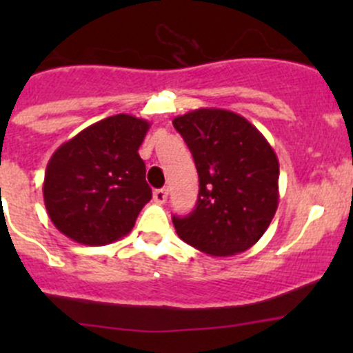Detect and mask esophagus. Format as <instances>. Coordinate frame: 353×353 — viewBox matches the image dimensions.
Masks as SVG:
<instances>
[{
  "instance_id": "1",
  "label": "esophagus",
  "mask_w": 353,
  "mask_h": 353,
  "mask_svg": "<svg viewBox=\"0 0 353 353\" xmlns=\"http://www.w3.org/2000/svg\"><path fill=\"white\" fill-rule=\"evenodd\" d=\"M167 194H169V191H167L165 188H160V190L154 191V199L157 203H160V205H162V203L167 201Z\"/></svg>"
}]
</instances>
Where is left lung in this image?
<instances>
[{"instance_id":"1","label":"left lung","mask_w":353,"mask_h":353,"mask_svg":"<svg viewBox=\"0 0 353 353\" xmlns=\"http://www.w3.org/2000/svg\"><path fill=\"white\" fill-rule=\"evenodd\" d=\"M199 177L196 208L172 216L181 239L212 256L254 245L279 208V159L265 137L232 110L201 108L174 117Z\"/></svg>"}]
</instances>
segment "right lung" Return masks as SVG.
Returning <instances> with one entry per match:
<instances>
[{
	"mask_svg": "<svg viewBox=\"0 0 353 353\" xmlns=\"http://www.w3.org/2000/svg\"><path fill=\"white\" fill-rule=\"evenodd\" d=\"M148 130V121L116 114L85 128L52 154L42 191L59 232L85 245L116 243L131 232L152 199L138 154Z\"/></svg>",
	"mask_w": 353,
	"mask_h": 353,
	"instance_id": "right-lung-1",
	"label": "right lung"
}]
</instances>
